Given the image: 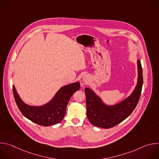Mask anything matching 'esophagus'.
Returning <instances> with one entry per match:
<instances>
[{
	"mask_svg": "<svg viewBox=\"0 0 159 159\" xmlns=\"http://www.w3.org/2000/svg\"><path fill=\"white\" fill-rule=\"evenodd\" d=\"M82 80H83V81H84V82L87 83V82H89V81L90 79H89V77L88 75H84V76L83 77Z\"/></svg>",
	"mask_w": 159,
	"mask_h": 159,
	"instance_id": "34e87169",
	"label": "esophagus"
}]
</instances>
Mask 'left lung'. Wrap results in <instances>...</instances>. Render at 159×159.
<instances>
[{
	"instance_id": "8db88e82",
	"label": "left lung",
	"mask_w": 159,
	"mask_h": 159,
	"mask_svg": "<svg viewBox=\"0 0 159 159\" xmlns=\"http://www.w3.org/2000/svg\"><path fill=\"white\" fill-rule=\"evenodd\" d=\"M137 63V85L131 96L117 104L107 106L91 89L87 87L85 89L87 116L93 125L103 128H110L118 125L131 114L139 102L143 85V71L139 60Z\"/></svg>"
}]
</instances>
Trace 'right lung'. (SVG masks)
<instances>
[{"label": "right lung", "mask_w": 159, "mask_h": 159, "mask_svg": "<svg viewBox=\"0 0 159 159\" xmlns=\"http://www.w3.org/2000/svg\"><path fill=\"white\" fill-rule=\"evenodd\" d=\"M80 86L77 82L62 87L52 100L41 106H31L25 104L20 99L14 85L12 90L15 101L22 115L38 125L48 126L62 121L68 102L73 94L79 90Z\"/></svg>", "instance_id": "right-lung-1"}]
</instances>
